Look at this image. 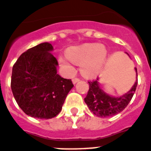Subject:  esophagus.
I'll return each instance as SVG.
<instances>
[{"label":"esophagus","instance_id":"1","mask_svg":"<svg viewBox=\"0 0 151 151\" xmlns=\"http://www.w3.org/2000/svg\"><path fill=\"white\" fill-rule=\"evenodd\" d=\"M79 81H80V78H74L72 79V81H73V83H76L77 82Z\"/></svg>","mask_w":151,"mask_h":151}]
</instances>
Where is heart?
<instances>
[{"label":"heart","mask_w":151,"mask_h":151,"mask_svg":"<svg viewBox=\"0 0 151 151\" xmlns=\"http://www.w3.org/2000/svg\"><path fill=\"white\" fill-rule=\"evenodd\" d=\"M106 58L107 50L104 46L97 44H85L70 48L68 55H61L59 60L69 71H73V64L76 63L81 64V71L83 75L93 77L103 69Z\"/></svg>","instance_id":"obj_1"}]
</instances>
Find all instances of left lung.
<instances>
[{
	"instance_id": "left-lung-1",
	"label": "left lung",
	"mask_w": 151,
	"mask_h": 151,
	"mask_svg": "<svg viewBox=\"0 0 151 151\" xmlns=\"http://www.w3.org/2000/svg\"><path fill=\"white\" fill-rule=\"evenodd\" d=\"M136 73L137 76V68ZM89 90L84 98V101L93 114L100 117H107L121 113L128 105L132 99L137 86V78L132 88L120 97H113L106 94L100 88L98 78L92 81H88Z\"/></svg>"
}]
</instances>
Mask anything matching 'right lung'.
Returning <instances> with one entry per match:
<instances>
[{"mask_svg":"<svg viewBox=\"0 0 151 151\" xmlns=\"http://www.w3.org/2000/svg\"><path fill=\"white\" fill-rule=\"evenodd\" d=\"M44 42L24 52L12 69L11 87L15 101L28 116L50 119L60 112L73 87L70 79L57 73L58 60Z\"/></svg>","mask_w":151,"mask_h":151,"instance_id":"add662e5","label":"right lung"}]
</instances>
